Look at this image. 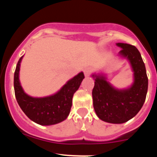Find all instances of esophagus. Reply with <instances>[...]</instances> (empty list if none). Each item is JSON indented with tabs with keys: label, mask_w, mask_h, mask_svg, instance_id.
Returning a JSON list of instances; mask_svg holds the SVG:
<instances>
[{
	"label": "esophagus",
	"mask_w": 157,
	"mask_h": 157,
	"mask_svg": "<svg viewBox=\"0 0 157 157\" xmlns=\"http://www.w3.org/2000/svg\"><path fill=\"white\" fill-rule=\"evenodd\" d=\"M91 69H89V68H86V69H84V75L86 77H89L90 75V74H91Z\"/></svg>",
	"instance_id": "1"
}]
</instances>
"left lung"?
I'll return each instance as SVG.
<instances>
[{
	"label": "left lung",
	"mask_w": 157,
	"mask_h": 157,
	"mask_svg": "<svg viewBox=\"0 0 157 157\" xmlns=\"http://www.w3.org/2000/svg\"><path fill=\"white\" fill-rule=\"evenodd\" d=\"M121 48L118 56L130 65L133 82L124 89H118L108 80L103 72L93 73V105L97 116L102 121L113 124L126 122L137 114L145 102L147 91L146 69L139 50L132 45L117 43Z\"/></svg>",
	"instance_id": "8db88e82"
}]
</instances>
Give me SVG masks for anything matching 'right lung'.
<instances>
[{
    "label": "right lung",
    "instance_id": "obj_1",
    "mask_svg": "<svg viewBox=\"0 0 157 157\" xmlns=\"http://www.w3.org/2000/svg\"><path fill=\"white\" fill-rule=\"evenodd\" d=\"M23 55L19 59L14 75V89L17 103L32 121L40 125H52L64 121L72 105L74 94L85 78L81 71L70 79L60 90L46 97H32L23 90L20 81V69Z\"/></svg>",
    "mask_w": 157,
    "mask_h": 157
}]
</instances>
